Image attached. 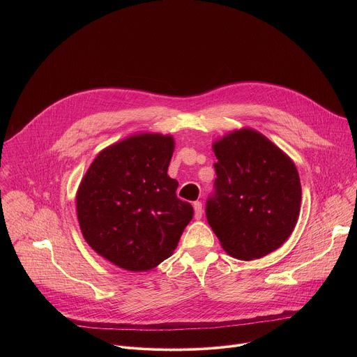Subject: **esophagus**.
Segmentation results:
<instances>
[{
    "mask_svg": "<svg viewBox=\"0 0 357 357\" xmlns=\"http://www.w3.org/2000/svg\"><path fill=\"white\" fill-rule=\"evenodd\" d=\"M193 209H195V219H200L203 209H202V203L200 202H195L193 203Z\"/></svg>",
    "mask_w": 357,
    "mask_h": 357,
    "instance_id": "esophagus-1",
    "label": "esophagus"
}]
</instances>
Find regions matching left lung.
<instances>
[{
  "instance_id": "left-lung-1",
  "label": "left lung",
  "mask_w": 357,
  "mask_h": 357,
  "mask_svg": "<svg viewBox=\"0 0 357 357\" xmlns=\"http://www.w3.org/2000/svg\"><path fill=\"white\" fill-rule=\"evenodd\" d=\"M216 179L206 218L230 256L256 260L291 236L302 189L294 162L270 139L248 128L215 142Z\"/></svg>"
}]
</instances>
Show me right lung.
Listing matches in <instances>:
<instances>
[{"mask_svg":"<svg viewBox=\"0 0 357 357\" xmlns=\"http://www.w3.org/2000/svg\"><path fill=\"white\" fill-rule=\"evenodd\" d=\"M174 139L139 134L105 151L87 169L76 196L84 240L110 263L146 271L171 257L192 220L168 176Z\"/></svg>","mask_w":357,"mask_h":357,"instance_id":"obj_1","label":"right lung"}]
</instances>
